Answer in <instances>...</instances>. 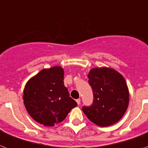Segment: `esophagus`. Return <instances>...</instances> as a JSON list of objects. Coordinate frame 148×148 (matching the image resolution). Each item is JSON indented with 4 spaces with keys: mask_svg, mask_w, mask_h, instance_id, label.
Masks as SVG:
<instances>
[{
    "mask_svg": "<svg viewBox=\"0 0 148 148\" xmlns=\"http://www.w3.org/2000/svg\"><path fill=\"white\" fill-rule=\"evenodd\" d=\"M76 102L77 103V104H78V105L80 104V99H79V98L77 99V100H76Z\"/></svg>",
    "mask_w": 148,
    "mask_h": 148,
    "instance_id": "esophagus-1",
    "label": "esophagus"
}]
</instances>
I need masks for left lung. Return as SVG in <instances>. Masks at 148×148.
I'll return each instance as SVG.
<instances>
[{"instance_id": "obj_1", "label": "left lung", "mask_w": 148, "mask_h": 148, "mask_svg": "<svg viewBox=\"0 0 148 148\" xmlns=\"http://www.w3.org/2000/svg\"><path fill=\"white\" fill-rule=\"evenodd\" d=\"M88 77L94 101L91 106L83 108V112L97 126L115 124L129 105V89L124 77L112 68L101 67L91 69Z\"/></svg>"}]
</instances>
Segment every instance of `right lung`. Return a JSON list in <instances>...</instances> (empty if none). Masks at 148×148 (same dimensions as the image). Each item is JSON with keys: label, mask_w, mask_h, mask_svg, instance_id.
I'll return each mask as SVG.
<instances>
[{"label": "right lung", "mask_w": 148, "mask_h": 148, "mask_svg": "<svg viewBox=\"0 0 148 148\" xmlns=\"http://www.w3.org/2000/svg\"><path fill=\"white\" fill-rule=\"evenodd\" d=\"M63 79V69L56 65L42 69L27 82L23 92L24 104L29 115L40 124L53 127L77 105L69 97Z\"/></svg>", "instance_id": "right-lung-1"}]
</instances>
